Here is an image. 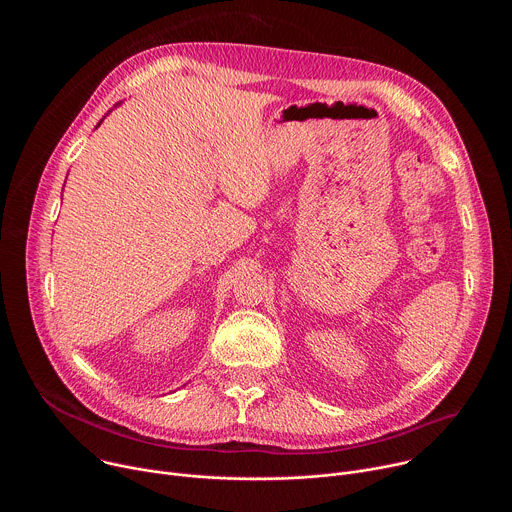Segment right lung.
Segmentation results:
<instances>
[{
    "mask_svg": "<svg viewBox=\"0 0 512 512\" xmlns=\"http://www.w3.org/2000/svg\"><path fill=\"white\" fill-rule=\"evenodd\" d=\"M99 125H101V121H99Z\"/></svg>",
    "mask_w": 512,
    "mask_h": 512,
    "instance_id": "1",
    "label": "right lung"
}]
</instances>
